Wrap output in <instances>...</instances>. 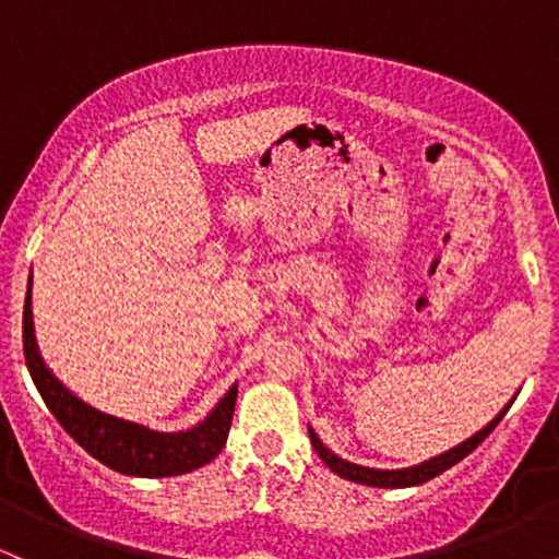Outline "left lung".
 Masks as SVG:
<instances>
[{
    "label": "left lung",
    "mask_w": 559,
    "mask_h": 559,
    "mask_svg": "<svg viewBox=\"0 0 559 559\" xmlns=\"http://www.w3.org/2000/svg\"><path fill=\"white\" fill-rule=\"evenodd\" d=\"M515 402V400H512ZM510 402V404H512ZM510 404H504L502 413L497 415L491 423H486L484 428H480L478 433H473L471 439H465L463 444L452 447L449 452H441L436 454V457L426 460V463L420 465H413V467H400V471H381V467H365V465H357V463H349V460H342L338 454H333L329 447L323 444V441L318 439V433L312 431L310 426H307V431H310V441L312 447H316L318 457L323 460L325 465L331 467L336 476H342L346 480H355V484H365V486H376V489H407V486H418V484H426V480H431L439 476V473L449 471L452 465H457L460 460L467 457V454L476 449L480 441L489 436L493 428H497V423L504 418V413L510 409Z\"/></svg>",
    "instance_id": "1"
}]
</instances>
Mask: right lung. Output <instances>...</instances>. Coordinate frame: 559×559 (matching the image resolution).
I'll return each mask as SVG.
<instances>
[{"label": "right lung", "mask_w": 559, "mask_h": 559, "mask_svg": "<svg viewBox=\"0 0 559 559\" xmlns=\"http://www.w3.org/2000/svg\"><path fill=\"white\" fill-rule=\"evenodd\" d=\"M23 355L28 373L34 378L38 394L47 402L49 413L79 444L99 460L102 465L139 478H168L197 471L207 465L226 447L230 418H234L239 386H230L221 402L210 409L204 420L186 431H152L141 423L115 418L92 407L52 376L41 360L34 333V312H31V281L23 307Z\"/></svg>", "instance_id": "right-lung-1"}]
</instances>
